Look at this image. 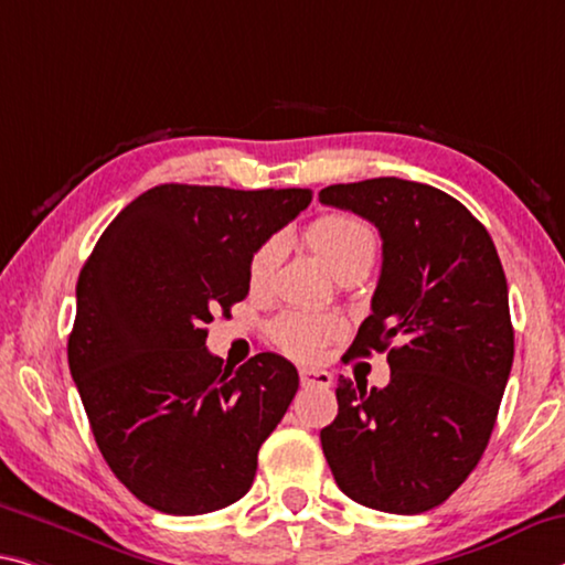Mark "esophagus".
Returning a JSON list of instances; mask_svg holds the SVG:
<instances>
[{"label": "esophagus", "mask_w": 565, "mask_h": 565, "mask_svg": "<svg viewBox=\"0 0 565 565\" xmlns=\"http://www.w3.org/2000/svg\"><path fill=\"white\" fill-rule=\"evenodd\" d=\"M299 380L303 387H331V382H334L327 370H315V366H301Z\"/></svg>", "instance_id": "1"}]
</instances>
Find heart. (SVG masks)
I'll return each instance as SVG.
<instances>
[{"instance_id": "b5f03b06", "label": "heart", "mask_w": 565, "mask_h": 565, "mask_svg": "<svg viewBox=\"0 0 565 565\" xmlns=\"http://www.w3.org/2000/svg\"><path fill=\"white\" fill-rule=\"evenodd\" d=\"M307 246L315 250L317 258L331 274L342 276L354 268H366L374 264L377 256V231L360 216L352 213H327L319 216L307 228ZM281 241L271 238L250 256L248 281L254 289H266L268 281L279 266ZM344 331L342 319L321 317V315H301L291 311L274 321L271 337L276 347L294 360H315L331 339Z\"/></svg>"}]
</instances>
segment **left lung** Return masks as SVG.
Wrapping results in <instances>:
<instances>
[{
    "mask_svg": "<svg viewBox=\"0 0 565 565\" xmlns=\"http://www.w3.org/2000/svg\"><path fill=\"white\" fill-rule=\"evenodd\" d=\"M319 201L374 223L382 274L349 354L387 352L390 384L339 377L321 429L337 486L360 505L437 508L486 452L513 366L508 281L486 226L433 185L372 178Z\"/></svg>",
    "mask_w": 565,
    "mask_h": 565,
    "instance_id": "left-lung-1",
    "label": "left lung"
}]
</instances>
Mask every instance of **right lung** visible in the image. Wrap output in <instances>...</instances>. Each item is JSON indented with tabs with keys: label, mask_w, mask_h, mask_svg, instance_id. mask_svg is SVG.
Masks as SVG:
<instances>
[{
	"label": "right lung",
	"mask_w": 565,
	"mask_h": 565,
	"mask_svg": "<svg viewBox=\"0 0 565 565\" xmlns=\"http://www.w3.org/2000/svg\"><path fill=\"white\" fill-rule=\"evenodd\" d=\"M309 203V188L156 185L113 218L79 271L70 372L105 462L160 513L244 498L258 447L297 395L291 362L262 352L223 366L205 324L246 299L250 256Z\"/></svg>",
	"instance_id": "1"
}]
</instances>
